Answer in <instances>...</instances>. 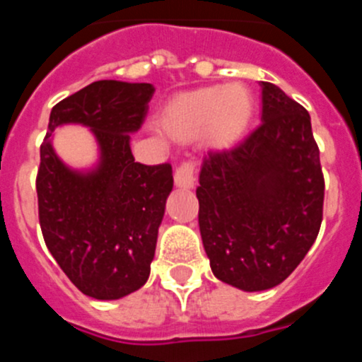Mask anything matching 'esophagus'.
<instances>
[{
	"label": "esophagus",
	"mask_w": 362,
	"mask_h": 362,
	"mask_svg": "<svg viewBox=\"0 0 362 362\" xmlns=\"http://www.w3.org/2000/svg\"><path fill=\"white\" fill-rule=\"evenodd\" d=\"M194 174H196V163L192 161V159H187V161H183L175 168V185L179 188H192L194 187V181H196V175Z\"/></svg>",
	"instance_id": "esophagus-1"
}]
</instances>
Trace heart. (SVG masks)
<instances>
[{
    "label": "heart",
    "mask_w": 362,
    "mask_h": 362,
    "mask_svg": "<svg viewBox=\"0 0 362 362\" xmlns=\"http://www.w3.org/2000/svg\"><path fill=\"white\" fill-rule=\"evenodd\" d=\"M254 116V99L243 85L203 86L185 92L166 105L159 127L175 141H194L226 150L245 136Z\"/></svg>",
    "instance_id": "obj_1"
}]
</instances>
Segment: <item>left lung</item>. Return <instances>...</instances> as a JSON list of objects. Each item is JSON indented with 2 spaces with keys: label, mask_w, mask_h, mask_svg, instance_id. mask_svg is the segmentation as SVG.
<instances>
[{
  "label": "left lung",
  "mask_w": 362,
  "mask_h": 362,
  "mask_svg": "<svg viewBox=\"0 0 362 362\" xmlns=\"http://www.w3.org/2000/svg\"><path fill=\"white\" fill-rule=\"evenodd\" d=\"M259 86L261 124L233 148L209 152L196 190L214 276L245 292L274 288L296 270L325 201L310 114L274 83Z\"/></svg>",
  "instance_id": "1"
}]
</instances>
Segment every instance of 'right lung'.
<instances>
[{
    "label": "right lung",
    "instance_id": "right-lung-1",
    "mask_svg": "<svg viewBox=\"0 0 362 362\" xmlns=\"http://www.w3.org/2000/svg\"><path fill=\"white\" fill-rule=\"evenodd\" d=\"M153 90L150 83H90L52 108L41 143L36 190L45 245L94 299L129 296L150 276L174 177L168 163H136L130 134L141 129ZM66 122L95 132L102 158L94 171H70L53 152L49 136Z\"/></svg>",
    "mask_w": 362,
    "mask_h": 362
}]
</instances>
